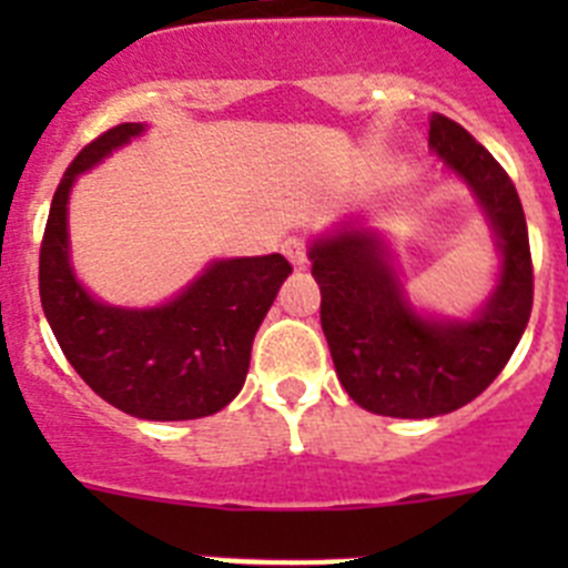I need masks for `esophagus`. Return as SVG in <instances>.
I'll list each match as a JSON object with an SVG mask.
<instances>
[{
	"label": "esophagus",
	"mask_w": 568,
	"mask_h": 568,
	"mask_svg": "<svg viewBox=\"0 0 568 568\" xmlns=\"http://www.w3.org/2000/svg\"><path fill=\"white\" fill-rule=\"evenodd\" d=\"M281 253L287 255L290 261H293L295 267H304V264H307V244H304V241L301 239H287L284 241V244H281Z\"/></svg>",
	"instance_id": "34e87169"
}]
</instances>
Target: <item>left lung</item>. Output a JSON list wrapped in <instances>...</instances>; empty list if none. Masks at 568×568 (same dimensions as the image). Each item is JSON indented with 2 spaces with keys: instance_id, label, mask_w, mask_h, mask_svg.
Here are the masks:
<instances>
[{
  "instance_id": "8db88e82",
  "label": "left lung",
  "mask_w": 568,
  "mask_h": 568,
  "mask_svg": "<svg viewBox=\"0 0 568 568\" xmlns=\"http://www.w3.org/2000/svg\"><path fill=\"white\" fill-rule=\"evenodd\" d=\"M429 148L471 190L500 253L498 284L471 318L418 313L378 230L341 224L313 241L321 329L349 398L375 415L435 418L478 398L511 358L531 313V253L518 190L506 170L446 115Z\"/></svg>"
}]
</instances>
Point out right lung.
Returning <instances> with one entry per match:
<instances>
[{
	"mask_svg": "<svg viewBox=\"0 0 568 568\" xmlns=\"http://www.w3.org/2000/svg\"><path fill=\"white\" fill-rule=\"evenodd\" d=\"M144 128L115 124L70 162L44 227L39 295L64 358L99 398L133 418L193 420L219 413L241 393L255 333L293 267L278 253L215 258L159 307H113L93 298L70 264V190Z\"/></svg>",
	"mask_w": 568,
	"mask_h": 568,
	"instance_id": "1",
	"label": "right lung"
}]
</instances>
